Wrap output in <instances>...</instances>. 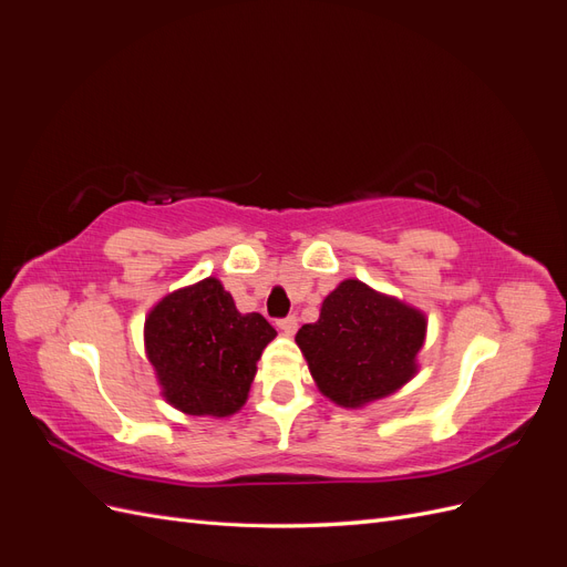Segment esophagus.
Instances as JSON below:
<instances>
[{"label":"esophagus","mask_w":567,"mask_h":567,"mask_svg":"<svg viewBox=\"0 0 567 567\" xmlns=\"http://www.w3.org/2000/svg\"><path fill=\"white\" fill-rule=\"evenodd\" d=\"M277 326H279L284 336H293V333L298 331V317L290 315V317H286V319H279Z\"/></svg>","instance_id":"34e87169"}]
</instances>
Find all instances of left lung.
Returning <instances> with one entry per match:
<instances>
[{
  "mask_svg": "<svg viewBox=\"0 0 567 567\" xmlns=\"http://www.w3.org/2000/svg\"><path fill=\"white\" fill-rule=\"evenodd\" d=\"M425 317L398 298L348 279L296 336L317 388L340 406H364L414 379Z\"/></svg>",
  "mask_w": 567,
  "mask_h": 567,
  "instance_id": "8db88e82",
  "label": "left lung"
}]
</instances>
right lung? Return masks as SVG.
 Returning a JSON list of instances; mask_svg holds the SVG:
<instances>
[{
  "instance_id": "add662e5",
  "label": "right lung",
  "mask_w": 567,
  "mask_h": 567,
  "mask_svg": "<svg viewBox=\"0 0 567 567\" xmlns=\"http://www.w3.org/2000/svg\"><path fill=\"white\" fill-rule=\"evenodd\" d=\"M274 336L262 315L238 312L215 277L165 296L144 323L163 398L192 416L236 414Z\"/></svg>"
}]
</instances>
